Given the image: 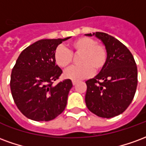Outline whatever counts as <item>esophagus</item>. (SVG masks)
I'll return each mask as SVG.
<instances>
[{
  "mask_svg": "<svg viewBox=\"0 0 146 146\" xmlns=\"http://www.w3.org/2000/svg\"><path fill=\"white\" fill-rule=\"evenodd\" d=\"M76 83H77V81H76V80H73V85H76Z\"/></svg>",
  "mask_w": 146,
  "mask_h": 146,
  "instance_id": "34e87169",
  "label": "esophagus"
}]
</instances>
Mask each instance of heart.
Returning a JSON list of instances; mask_svg holds the SVG:
<instances>
[{"mask_svg":"<svg viewBox=\"0 0 146 146\" xmlns=\"http://www.w3.org/2000/svg\"><path fill=\"white\" fill-rule=\"evenodd\" d=\"M79 62L81 65L75 66L65 71L67 79L80 80L92 76L95 72L101 71L106 66L108 58L106 48L96 40L81 36L70 44V50L62 46L58 47L54 53L55 63L61 68H67L72 63L73 54H80Z\"/></svg>","mask_w":146,"mask_h":146,"instance_id":"1","label":"heart"}]
</instances>
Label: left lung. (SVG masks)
<instances>
[{
    "label": "left lung",
    "instance_id": "obj_1",
    "mask_svg": "<svg viewBox=\"0 0 146 146\" xmlns=\"http://www.w3.org/2000/svg\"><path fill=\"white\" fill-rule=\"evenodd\" d=\"M100 39L106 48L107 62L95 78L86 81V106L92 113L111 118L123 113L134 98L138 70L133 55L121 42L107 33H88Z\"/></svg>",
    "mask_w": 146,
    "mask_h": 146
}]
</instances>
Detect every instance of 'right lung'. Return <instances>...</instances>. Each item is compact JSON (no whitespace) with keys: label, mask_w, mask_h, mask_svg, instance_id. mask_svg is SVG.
<instances>
[{"label":"right lung","mask_w":146,"mask_h":146,"mask_svg":"<svg viewBox=\"0 0 146 146\" xmlns=\"http://www.w3.org/2000/svg\"><path fill=\"white\" fill-rule=\"evenodd\" d=\"M64 39H44L21 52L11 74V95L24 116L36 121H49L62 113L73 87L71 80L53 83L62 70L55 65L54 53Z\"/></svg>","instance_id":"right-lung-1"}]
</instances>
